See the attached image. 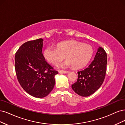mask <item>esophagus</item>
Returning a JSON list of instances; mask_svg holds the SVG:
<instances>
[{
  "instance_id": "34e87169",
  "label": "esophagus",
  "mask_w": 125,
  "mask_h": 125,
  "mask_svg": "<svg viewBox=\"0 0 125 125\" xmlns=\"http://www.w3.org/2000/svg\"><path fill=\"white\" fill-rule=\"evenodd\" d=\"M59 73L60 74H65V73H67L68 71H62V70H59Z\"/></svg>"
}]
</instances>
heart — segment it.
<instances>
[{"mask_svg": "<svg viewBox=\"0 0 125 125\" xmlns=\"http://www.w3.org/2000/svg\"><path fill=\"white\" fill-rule=\"evenodd\" d=\"M92 54L91 46L77 41H68L57 44L56 48L48 46L43 52V57L53 65H57L66 58L68 60L63 66L71 65L74 68L83 66L89 61Z\"/></svg>", "mask_w": 125, "mask_h": 125, "instance_id": "b5f03b06", "label": "heart"}]
</instances>
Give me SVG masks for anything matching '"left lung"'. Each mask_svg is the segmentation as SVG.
I'll return each instance as SVG.
<instances>
[{
	"label": "left lung",
	"instance_id": "8db88e82",
	"mask_svg": "<svg viewBox=\"0 0 125 125\" xmlns=\"http://www.w3.org/2000/svg\"><path fill=\"white\" fill-rule=\"evenodd\" d=\"M107 54L103 48L99 47L94 60L83 70L78 72L77 82L72 85L78 95L88 96L93 94L102 85L105 77Z\"/></svg>",
	"mask_w": 125,
	"mask_h": 125
}]
</instances>
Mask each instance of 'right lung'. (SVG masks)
<instances>
[{
  "instance_id": "1",
  "label": "right lung",
  "mask_w": 125,
  "mask_h": 125,
  "mask_svg": "<svg viewBox=\"0 0 125 125\" xmlns=\"http://www.w3.org/2000/svg\"><path fill=\"white\" fill-rule=\"evenodd\" d=\"M43 40L39 38L24 43L15 55V70L20 85L36 98L45 97L53 90L54 76L58 74L43 57Z\"/></svg>"
}]
</instances>
